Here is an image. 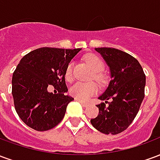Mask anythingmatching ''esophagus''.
<instances>
[{"label": "esophagus", "mask_w": 160, "mask_h": 160, "mask_svg": "<svg viewBox=\"0 0 160 160\" xmlns=\"http://www.w3.org/2000/svg\"><path fill=\"white\" fill-rule=\"evenodd\" d=\"M75 100L79 101L80 104L83 105L84 107H87V106H88V105H89V104H88V103H87V102H85V101H83V100H81V99H80V98H75Z\"/></svg>", "instance_id": "esophagus-1"}]
</instances>
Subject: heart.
<instances>
[{"mask_svg":"<svg viewBox=\"0 0 160 160\" xmlns=\"http://www.w3.org/2000/svg\"><path fill=\"white\" fill-rule=\"evenodd\" d=\"M85 59L94 71V79L99 81L100 83H104L105 81V77L101 73L104 68V63L103 60L94 54H88L86 56ZM65 78L68 81L73 79V63L72 62L68 63L67 66ZM98 90V87L95 82H76L70 88V93L77 98L85 100L90 96L96 93Z\"/></svg>","mask_w":160,"mask_h":160,"instance_id":"b5f03b06","label":"heart"}]
</instances>
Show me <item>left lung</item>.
<instances>
[{"label":"left lung","instance_id":"obj_1","mask_svg":"<svg viewBox=\"0 0 160 160\" xmlns=\"http://www.w3.org/2000/svg\"><path fill=\"white\" fill-rule=\"evenodd\" d=\"M110 68L111 80L98 98L99 114L91 123L105 134H117L132 123L145 97L146 75L134 57L114 48H95ZM108 103L107 106L106 104Z\"/></svg>","mask_w":160,"mask_h":160}]
</instances>
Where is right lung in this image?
<instances>
[{
	"label": "right lung",
	"mask_w": 160,
	"mask_h": 160,
	"mask_svg": "<svg viewBox=\"0 0 160 160\" xmlns=\"http://www.w3.org/2000/svg\"><path fill=\"white\" fill-rule=\"evenodd\" d=\"M81 49L39 48L20 60L13 72L12 94L20 119L37 131L51 129L61 122L73 98L65 95V71ZM51 84L58 93H49Z\"/></svg>",
	"instance_id": "right-lung-1"
}]
</instances>
